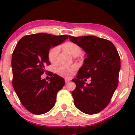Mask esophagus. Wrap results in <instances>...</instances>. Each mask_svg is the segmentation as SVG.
Returning a JSON list of instances; mask_svg holds the SVG:
<instances>
[{
    "instance_id": "obj_1",
    "label": "esophagus",
    "mask_w": 135,
    "mask_h": 135,
    "mask_svg": "<svg viewBox=\"0 0 135 135\" xmlns=\"http://www.w3.org/2000/svg\"><path fill=\"white\" fill-rule=\"evenodd\" d=\"M65 83L66 84H68L70 82V80L69 79H65Z\"/></svg>"
}]
</instances>
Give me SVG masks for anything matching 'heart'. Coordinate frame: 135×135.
Here are the masks:
<instances>
[{
	"instance_id": "1",
	"label": "heart",
	"mask_w": 135,
	"mask_h": 135,
	"mask_svg": "<svg viewBox=\"0 0 135 135\" xmlns=\"http://www.w3.org/2000/svg\"><path fill=\"white\" fill-rule=\"evenodd\" d=\"M61 47L66 51L69 52L73 56H77L81 53V48L78 44L72 42H66L61 45ZM59 52V48L57 46H54L49 49L48 52V59L51 63L55 64L56 62L57 57ZM77 65H72L66 66L61 65L57 68L56 71V73L60 76L70 78L76 71Z\"/></svg>"
}]
</instances>
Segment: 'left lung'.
<instances>
[{
	"mask_svg": "<svg viewBox=\"0 0 135 135\" xmlns=\"http://www.w3.org/2000/svg\"><path fill=\"white\" fill-rule=\"evenodd\" d=\"M69 39L86 52L77 78L72 79L76 84L72 92L74 105L85 114H97L108 105L118 86L120 56L112 42L105 38L70 35ZM89 77L91 83L85 85Z\"/></svg>",
	"mask_w": 135,
	"mask_h": 135,
	"instance_id": "1",
	"label": "left lung"
}]
</instances>
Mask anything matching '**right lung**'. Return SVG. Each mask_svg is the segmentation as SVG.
Masks as SVG:
<instances>
[{"label":"right lung","mask_w":135,"mask_h":135,"mask_svg":"<svg viewBox=\"0 0 135 135\" xmlns=\"http://www.w3.org/2000/svg\"><path fill=\"white\" fill-rule=\"evenodd\" d=\"M69 38L67 35L40 33L20 40L12 55L13 86L24 107L33 114L49 112L55 106L56 94L65 85L64 79L52 72L49 81L42 79L45 66L51 65L48 52Z\"/></svg>","instance_id":"right-lung-1"}]
</instances>
